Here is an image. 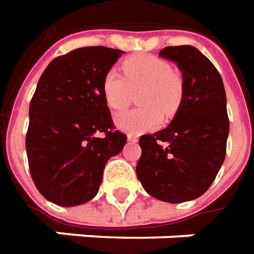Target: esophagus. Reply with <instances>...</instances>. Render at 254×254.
Instances as JSON below:
<instances>
[{
  "instance_id": "esophagus-1",
  "label": "esophagus",
  "mask_w": 254,
  "mask_h": 254,
  "mask_svg": "<svg viewBox=\"0 0 254 254\" xmlns=\"http://www.w3.org/2000/svg\"><path fill=\"white\" fill-rule=\"evenodd\" d=\"M127 139H128V142H138V135H135V134H128L127 135Z\"/></svg>"
}]
</instances>
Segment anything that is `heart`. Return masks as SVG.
<instances>
[{
  "label": "heart",
  "instance_id": "1",
  "mask_svg": "<svg viewBox=\"0 0 254 254\" xmlns=\"http://www.w3.org/2000/svg\"><path fill=\"white\" fill-rule=\"evenodd\" d=\"M123 75L112 68L102 79V94L108 107L123 111L130 105L132 91L139 90L135 111L120 113L116 124L124 131L143 132L154 128L161 120V113L170 118L179 109L185 83L182 75L171 69V64L154 55H136L122 64Z\"/></svg>",
  "mask_w": 254,
  "mask_h": 254
}]
</instances>
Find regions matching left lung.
Instances as JSON below:
<instances>
[{"label": "left lung", "instance_id": "1", "mask_svg": "<svg viewBox=\"0 0 254 254\" xmlns=\"http://www.w3.org/2000/svg\"><path fill=\"white\" fill-rule=\"evenodd\" d=\"M159 56L175 61L185 94L164 130L142 135L136 176L152 197L179 204L209 189L226 157L230 120L222 76L198 49L167 46Z\"/></svg>", "mask_w": 254, "mask_h": 254}]
</instances>
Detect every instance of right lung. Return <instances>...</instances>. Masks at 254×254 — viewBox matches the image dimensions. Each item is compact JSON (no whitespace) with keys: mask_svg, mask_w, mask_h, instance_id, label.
I'll return each instance as SVG.
<instances>
[{"mask_svg":"<svg viewBox=\"0 0 254 254\" xmlns=\"http://www.w3.org/2000/svg\"><path fill=\"white\" fill-rule=\"evenodd\" d=\"M122 55L105 46L79 48L50 61L38 80L27 159L38 191L53 204L75 206L94 198L108 160L127 142L115 128L101 87Z\"/></svg>","mask_w":254,"mask_h":254,"instance_id":"right-lung-1","label":"right lung"}]
</instances>
